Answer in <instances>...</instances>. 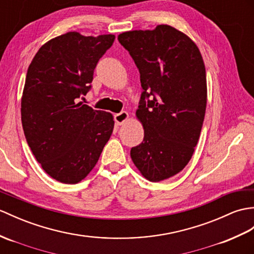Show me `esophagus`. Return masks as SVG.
<instances>
[{
	"instance_id": "obj_1",
	"label": "esophagus",
	"mask_w": 254,
	"mask_h": 254,
	"mask_svg": "<svg viewBox=\"0 0 254 254\" xmlns=\"http://www.w3.org/2000/svg\"><path fill=\"white\" fill-rule=\"evenodd\" d=\"M127 118H128V114L127 111H121V113L115 115V121L117 125L121 126L123 122H126L127 120Z\"/></svg>"
}]
</instances>
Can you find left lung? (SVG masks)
Segmentation results:
<instances>
[{"instance_id":"1","label":"left lung","mask_w":254,"mask_h":254,"mask_svg":"<svg viewBox=\"0 0 254 254\" xmlns=\"http://www.w3.org/2000/svg\"><path fill=\"white\" fill-rule=\"evenodd\" d=\"M140 74L137 119L144 139L131 158L147 180L160 182L186 167L201 132L207 106V78L199 49L168 25L119 34Z\"/></svg>"}]
</instances>
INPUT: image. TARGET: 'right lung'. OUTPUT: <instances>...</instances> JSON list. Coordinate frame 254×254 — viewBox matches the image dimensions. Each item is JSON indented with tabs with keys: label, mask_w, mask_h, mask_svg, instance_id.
I'll use <instances>...</instances> for the list:
<instances>
[{
	"label": "right lung",
	"mask_w": 254,
	"mask_h": 254,
	"mask_svg": "<svg viewBox=\"0 0 254 254\" xmlns=\"http://www.w3.org/2000/svg\"><path fill=\"white\" fill-rule=\"evenodd\" d=\"M114 34L68 32L41 46L28 68L21 98L27 143L51 178L76 184L97 163L115 126L113 115L79 102Z\"/></svg>",
	"instance_id": "obj_1"
}]
</instances>
